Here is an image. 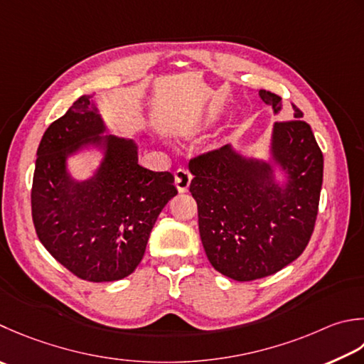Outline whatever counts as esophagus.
<instances>
[{"instance_id":"34e87169","label":"esophagus","mask_w":364,"mask_h":364,"mask_svg":"<svg viewBox=\"0 0 364 364\" xmlns=\"http://www.w3.org/2000/svg\"><path fill=\"white\" fill-rule=\"evenodd\" d=\"M192 180V175L188 168H178L175 172V186L180 192H186L189 189V184Z\"/></svg>"}]
</instances>
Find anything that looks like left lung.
<instances>
[{
	"label": "left lung",
	"mask_w": 364,
	"mask_h": 364,
	"mask_svg": "<svg viewBox=\"0 0 364 364\" xmlns=\"http://www.w3.org/2000/svg\"><path fill=\"white\" fill-rule=\"evenodd\" d=\"M259 95L274 112L281 97ZM273 127L272 153L287 173L284 186L274 183L267 162L246 159L225 145L189 162L194 175L189 191L197 202L198 230L206 257L216 272L246 282L262 279L296 260L314 232L323 154L303 112Z\"/></svg>",
	"instance_id": "obj_1"
}]
</instances>
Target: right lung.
<instances>
[{"instance_id": "right-lung-1", "label": "right lung", "mask_w": 364, "mask_h": 364, "mask_svg": "<svg viewBox=\"0 0 364 364\" xmlns=\"http://www.w3.org/2000/svg\"><path fill=\"white\" fill-rule=\"evenodd\" d=\"M105 126L90 96H80L42 135L33 175L36 233L64 268L90 282L134 273L153 225L176 196L173 175L139 166L132 140L102 135ZM87 144L106 158L87 182L70 180L67 156Z\"/></svg>"}]
</instances>
